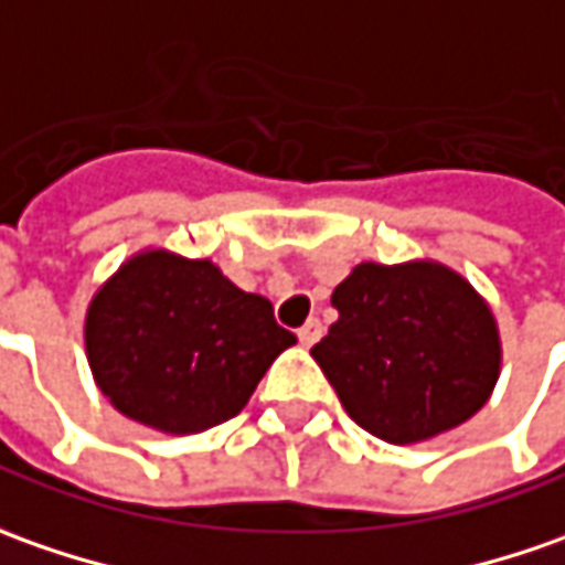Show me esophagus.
<instances>
[{
    "mask_svg": "<svg viewBox=\"0 0 565 565\" xmlns=\"http://www.w3.org/2000/svg\"><path fill=\"white\" fill-rule=\"evenodd\" d=\"M297 338H300L302 347H312V343H316L321 338V321L319 319L306 321L300 331H297Z\"/></svg>",
    "mask_w": 565,
    "mask_h": 565,
    "instance_id": "1",
    "label": "esophagus"
}]
</instances>
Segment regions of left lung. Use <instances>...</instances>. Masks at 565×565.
I'll use <instances>...</instances> for the list:
<instances>
[{"label":"left lung","mask_w":565,"mask_h":565,"mask_svg":"<svg viewBox=\"0 0 565 565\" xmlns=\"http://www.w3.org/2000/svg\"><path fill=\"white\" fill-rule=\"evenodd\" d=\"M331 302L338 321L312 356L369 435L413 444L484 406L500 341L491 309L459 275L431 263H362Z\"/></svg>","instance_id":"left-lung-1"}]
</instances>
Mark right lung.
Masks as SVG:
<instances>
[{
	"mask_svg": "<svg viewBox=\"0 0 565 565\" xmlns=\"http://www.w3.org/2000/svg\"><path fill=\"white\" fill-rule=\"evenodd\" d=\"M297 338L212 263L143 253L93 297L87 356L118 413L171 435L234 418Z\"/></svg>",
	"mask_w": 565,
	"mask_h": 565,
	"instance_id": "1",
	"label": "right lung"
}]
</instances>
